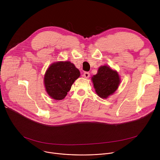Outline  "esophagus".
Instances as JSON below:
<instances>
[{
	"mask_svg": "<svg viewBox=\"0 0 160 160\" xmlns=\"http://www.w3.org/2000/svg\"><path fill=\"white\" fill-rule=\"evenodd\" d=\"M83 76H84L86 78H88L89 77V76H90V74H89V72H85L84 73V74H83Z\"/></svg>",
	"mask_w": 160,
	"mask_h": 160,
	"instance_id": "obj_1",
	"label": "esophagus"
}]
</instances>
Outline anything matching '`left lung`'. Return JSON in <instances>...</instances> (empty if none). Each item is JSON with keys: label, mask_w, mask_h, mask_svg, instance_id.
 I'll list each match as a JSON object with an SVG mask.
<instances>
[{"label": "left lung", "mask_w": 160, "mask_h": 160, "mask_svg": "<svg viewBox=\"0 0 160 160\" xmlns=\"http://www.w3.org/2000/svg\"><path fill=\"white\" fill-rule=\"evenodd\" d=\"M92 80L97 94L102 99L112 95L120 84L118 73L107 65L101 66Z\"/></svg>", "instance_id": "8db88e82"}]
</instances>
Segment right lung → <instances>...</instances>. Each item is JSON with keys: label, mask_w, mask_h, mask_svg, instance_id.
I'll list each match as a JSON object with an SVG mask.
<instances>
[{"label": "right lung", "mask_w": 160, "mask_h": 160, "mask_svg": "<svg viewBox=\"0 0 160 160\" xmlns=\"http://www.w3.org/2000/svg\"><path fill=\"white\" fill-rule=\"evenodd\" d=\"M80 76L78 69L70 61L53 63L44 75V86L48 94L53 99H63Z\"/></svg>", "instance_id": "right-lung-1"}]
</instances>
